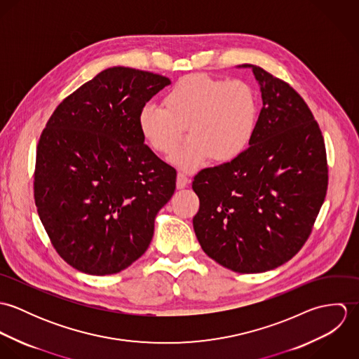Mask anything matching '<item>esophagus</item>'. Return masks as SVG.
Masks as SVG:
<instances>
[{"label": "esophagus", "mask_w": 359, "mask_h": 359, "mask_svg": "<svg viewBox=\"0 0 359 359\" xmlns=\"http://www.w3.org/2000/svg\"><path fill=\"white\" fill-rule=\"evenodd\" d=\"M188 184H189L188 177L180 172V174L177 175V188H178V189H184V188L188 187Z\"/></svg>", "instance_id": "34e87169"}]
</instances>
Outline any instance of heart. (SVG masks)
<instances>
[{"label": "heart", "mask_w": 359, "mask_h": 359, "mask_svg": "<svg viewBox=\"0 0 359 359\" xmlns=\"http://www.w3.org/2000/svg\"><path fill=\"white\" fill-rule=\"evenodd\" d=\"M258 123L256 90L243 80H224L207 74L180 79L165 94L164 106L145 103L137 124L145 144L158 154H171L188 128V145L170 161L185 172H195L214 157L228 163L243 154Z\"/></svg>", "instance_id": "b5f03b06"}]
</instances>
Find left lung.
<instances>
[{"mask_svg": "<svg viewBox=\"0 0 359 359\" xmlns=\"http://www.w3.org/2000/svg\"><path fill=\"white\" fill-rule=\"evenodd\" d=\"M262 109L249 148L232 161L202 170L192 188L194 217L207 256L239 273H259L303 248L327 189L322 133L304 100L255 65Z\"/></svg>", "mask_w": 359, "mask_h": 359, "instance_id": "obj_1", "label": "left lung"}]
</instances>
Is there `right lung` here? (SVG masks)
<instances>
[{
  "instance_id": "obj_1",
  "label": "right lung",
  "mask_w": 359,
  "mask_h": 359,
  "mask_svg": "<svg viewBox=\"0 0 359 359\" xmlns=\"http://www.w3.org/2000/svg\"><path fill=\"white\" fill-rule=\"evenodd\" d=\"M170 79L114 66L60 103L37 147L34 199L57 255L90 275L142 256L177 171L142 140L137 116Z\"/></svg>"
}]
</instances>
